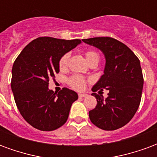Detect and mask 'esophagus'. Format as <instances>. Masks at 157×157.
Returning <instances> with one entry per match:
<instances>
[{
  "label": "esophagus",
  "instance_id": "1",
  "mask_svg": "<svg viewBox=\"0 0 157 157\" xmlns=\"http://www.w3.org/2000/svg\"><path fill=\"white\" fill-rule=\"evenodd\" d=\"M87 95H88L87 94H84V93H80V94H78V97L83 98V97H86Z\"/></svg>",
  "mask_w": 157,
  "mask_h": 157
}]
</instances>
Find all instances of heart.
<instances>
[{
    "label": "heart",
    "instance_id": "obj_1",
    "mask_svg": "<svg viewBox=\"0 0 157 157\" xmlns=\"http://www.w3.org/2000/svg\"><path fill=\"white\" fill-rule=\"evenodd\" d=\"M84 56L87 60L88 63L91 65L93 63H98L100 61V56L97 52L93 50H88L84 52ZM68 60H69V54L65 53L64 55L61 56L59 59L58 66L61 70L66 69L67 64H68ZM68 84L71 87H73L75 90H84L86 84V80L84 77L79 76V75H73L68 79Z\"/></svg>",
    "mask_w": 157,
    "mask_h": 157
}]
</instances>
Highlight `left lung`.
Instances as JSON below:
<instances>
[{"label": "left lung", "mask_w": 157, "mask_h": 157, "mask_svg": "<svg viewBox=\"0 0 157 157\" xmlns=\"http://www.w3.org/2000/svg\"><path fill=\"white\" fill-rule=\"evenodd\" d=\"M86 44L100 49L105 55L104 74L92 88L97 105L89 112L91 123L103 130H116L133 118L141 101L144 84L140 63L126 45L111 37L84 39ZM105 88L107 98L95 92Z\"/></svg>", "instance_id": "obj_1"}]
</instances>
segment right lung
Masks as SVG:
<instances>
[{
    "label": "right lung",
    "mask_w": 157,
    "mask_h": 157,
    "mask_svg": "<svg viewBox=\"0 0 157 157\" xmlns=\"http://www.w3.org/2000/svg\"><path fill=\"white\" fill-rule=\"evenodd\" d=\"M80 40L39 37L27 45L13 63L11 87L25 121L41 131L57 129L66 123L78 94L67 88L50 90L49 80L59 73V59Z\"/></svg>",
    "instance_id": "obj_1"
}]
</instances>
